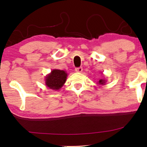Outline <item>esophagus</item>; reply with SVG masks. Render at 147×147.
I'll list each match as a JSON object with an SVG mask.
<instances>
[{
	"label": "esophagus",
	"mask_w": 147,
	"mask_h": 147,
	"mask_svg": "<svg viewBox=\"0 0 147 147\" xmlns=\"http://www.w3.org/2000/svg\"><path fill=\"white\" fill-rule=\"evenodd\" d=\"M76 71L78 72V73H81V72L83 71V68L82 67H78V68H76Z\"/></svg>",
	"instance_id": "esophagus-1"
}]
</instances>
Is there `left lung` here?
I'll return each instance as SVG.
<instances>
[{
    "label": "left lung",
    "mask_w": 147,
    "mask_h": 147,
    "mask_svg": "<svg viewBox=\"0 0 147 147\" xmlns=\"http://www.w3.org/2000/svg\"><path fill=\"white\" fill-rule=\"evenodd\" d=\"M106 83V79H104V78H100V79L97 82V84L100 86L105 85Z\"/></svg>",
    "instance_id": "1"
}]
</instances>
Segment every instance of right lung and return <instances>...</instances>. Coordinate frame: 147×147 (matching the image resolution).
<instances>
[{"instance_id":"obj_1","label":"right lung","mask_w":147,"mask_h":147,"mask_svg":"<svg viewBox=\"0 0 147 147\" xmlns=\"http://www.w3.org/2000/svg\"><path fill=\"white\" fill-rule=\"evenodd\" d=\"M66 71L53 69L45 78V84L49 89L59 90L63 87L67 78Z\"/></svg>"}]
</instances>
